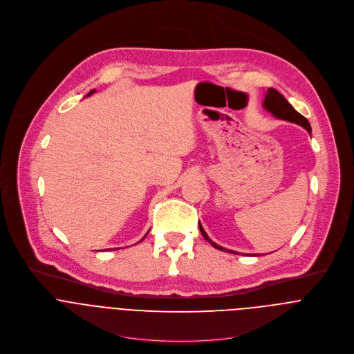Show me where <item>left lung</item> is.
Returning <instances> with one entry per match:
<instances>
[{
	"label": "left lung",
	"mask_w": 354,
	"mask_h": 354,
	"mask_svg": "<svg viewBox=\"0 0 354 354\" xmlns=\"http://www.w3.org/2000/svg\"><path fill=\"white\" fill-rule=\"evenodd\" d=\"M263 106H264L266 111H268V112H270L272 116H275L277 119H282V120H286V122L296 123V124L301 126L303 129H306V130L308 131V134H311V127H310V123L307 122V119H306L304 116H301L299 112H296V111L293 109V106H292V105L283 98V95H281L277 90H274V88H268V90H267L266 98H264V102H263ZM199 230H201L203 238H205L206 241H209V243H210L213 248H216V249H218V250H223V252H228V253H238V252H235V250L225 249V248L217 245L216 242H213V241L207 236V234L205 232V230H203V227L201 225V223H199ZM246 256H249V254H246Z\"/></svg>",
	"instance_id": "obj_1"
}]
</instances>
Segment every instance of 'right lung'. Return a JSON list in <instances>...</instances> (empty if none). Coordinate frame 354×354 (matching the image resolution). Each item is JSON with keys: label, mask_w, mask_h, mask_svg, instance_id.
<instances>
[{"label": "right lung", "mask_w": 354, "mask_h": 354, "mask_svg": "<svg viewBox=\"0 0 354 354\" xmlns=\"http://www.w3.org/2000/svg\"><path fill=\"white\" fill-rule=\"evenodd\" d=\"M94 93H95V90H91V91L87 94V97H90V95H91V94H94ZM147 234H148V232H147ZM144 238H145V236H144ZM144 238H142V239H144ZM142 239H141V241H142Z\"/></svg>", "instance_id": "add662e5"}]
</instances>
